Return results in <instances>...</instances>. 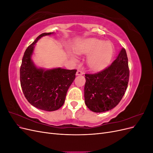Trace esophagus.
Here are the masks:
<instances>
[{"label":"esophagus","mask_w":153,"mask_h":153,"mask_svg":"<svg viewBox=\"0 0 153 153\" xmlns=\"http://www.w3.org/2000/svg\"><path fill=\"white\" fill-rule=\"evenodd\" d=\"M84 71H82V70H79V69H78V70H77V71H76V75H84Z\"/></svg>","instance_id":"esophagus-1"}]
</instances>
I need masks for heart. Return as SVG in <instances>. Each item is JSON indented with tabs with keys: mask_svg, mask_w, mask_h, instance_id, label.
Wrapping results in <instances>:
<instances>
[{
	"mask_svg": "<svg viewBox=\"0 0 153 153\" xmlns=\"http://www.w3.org/2000/svg\"><path fill=\"white\" fill-rule=\"evenodd\" d=\"M75 51L78 54H90L87 57V63L94 71L102 70L107 66L114 53L110 43L95 38L85 40L77 46Z\"/></svg>",
	"mask_w": 153,
	"mask_h": 153,
	"instance_id": "b5f03b06",
	"label": "heart"
}]
</instances>
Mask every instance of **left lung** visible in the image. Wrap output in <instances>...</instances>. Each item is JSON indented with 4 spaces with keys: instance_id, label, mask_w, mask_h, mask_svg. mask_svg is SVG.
I'll return each mask as SVG.
<instances>
[{
    "instance_id": "left-lung-1",
    "label": "left lung",
    "mask_w": 153,
    "mask_h": 153,
    "mask_svg": "<svg viewBox=\"0 0 153 153\" xmlns=\"http://www.w3.org/2000/svg\"><path fill=\"white\" fill-rule=\"evenodd\" d=\"M85 105L94 112L100 113L116 106L126 91L129 71L126 50L119 52L110 66L94 74H85Z\"/></svg>"
}]
</instances>
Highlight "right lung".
Instances as JSON below:
<instances>
[{
    "mask_svg": "<svg viewBox=\"0 0 153 153\" xmlns=\"http://www.w3.org/2000/svg\"><path fill=\"white\" fill-rule=\"evenodd\" d=\"M53 32L40 34L26 49L20 70L21 87L27 101L36 108L45 111L60 108L67 91L75 78L76 69L37 68L31 59L35 45L41 38Z\"/></svg>",
    "mask_w": 153,
    "mask_h": 153,
    "instance_id": "1",
    "label": "right lung"
}]
</instances>
